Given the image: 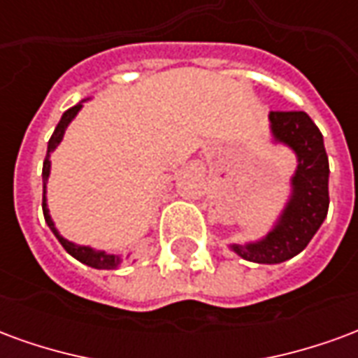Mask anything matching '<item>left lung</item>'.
I'll use <instances>...</instances> for the list:
<instances>
[{"label":"left lung","mask_w":358,"mask_h":358,"mask_svg":"<svg viewBox=\"0 0 358 358\" xmlns=\"http://www.w3.org/2000/svg\"><path fill=\"white\" fill-rule=\"evenodd\" d=\"M268 118L274 140L292 148L299 164L292 178V199L272 232L255 243L232 245L241 259L261 264L284 263L301 253L324 222L330 205V166L318 126L303 110H272Z\"/></svg>","instance_id":"8db88e82"}]
</instances>
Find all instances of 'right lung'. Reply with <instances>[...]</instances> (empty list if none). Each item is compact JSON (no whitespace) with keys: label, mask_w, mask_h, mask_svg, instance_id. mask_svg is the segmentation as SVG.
I'll return each mask as SVG.
<instances>
[{"label":"right lung","mask_w":358,"mask_h":358,"mask_svg":"<svg viewBox=\"0 0 358 358\" xmlns=\"http://www.w3.org/2000/svg\"><path fill=\"white\" fill-rule=\"evenodd\" d=\"M80 109H82V103H78V105H74V107H71L69 110H65V113H63V117H61V120H59L57 128H55V132H53V136L50 138V143H48V155H45V159H43V171H42L43 182H48V178H50V169H51L50 153L53 151V149L57 148L59 143H61L66 126H69V122L76 117V113H78ZM42 207H43V218H45V222H48V226L51 228V232L55 234V238L59 240V243L66 249V253H71L74 259H78L80 263L88 264V266H92V268L110 270V268H117L118 264H120V257L118 255H109V253H105V251H95V249L92 248H84V245H74L73 241L65 240V238L57 232V228H55V224H53V220H51L50 217L48 203H45V184H43Z\"/></svg>","instance_id":"1"}]
</instances>
